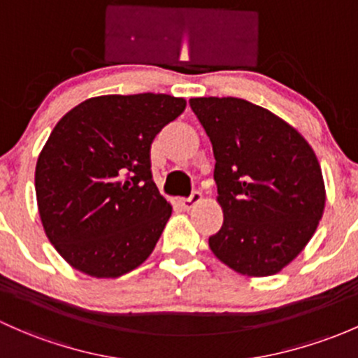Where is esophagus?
<instances>
[{
	"instance_id": "1",
	"label": "esophagus",
	"mask_w": 358,
	"mask_h": 358,
	"mask_svg": "<svg viewBox=\"0 0 358 358\" xmlns=\"http://www.w3.org/2000/svg\"><path fill=\"white\" fill-rule=\"evenodd\" d=\"M201 201H202L201 192H194V194H192L189 199H180L178 204L183 210H190L192 208H194V206H197Z\"/></svg>"
}]
</instances>
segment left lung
I'll return each mask as SVG.
<instances>
[{
	"label": "left lung",
	"mask_w": 358,
	"mask_h": 358,
	"mask_svg": "<svg viewBox=\"0 0 358 358\" xmlns=\"http://www.w3.org/2000/svg\"><path fill=\"white\" fill-rule=\"evenodd\" d=\"M213 144L223 227L209 248L248 278L283 271L314 236L326 206L321 164L299 130L238 97H192Z\"/></svg>",
	"instance_id": "8db88e82"
}]
</instances>
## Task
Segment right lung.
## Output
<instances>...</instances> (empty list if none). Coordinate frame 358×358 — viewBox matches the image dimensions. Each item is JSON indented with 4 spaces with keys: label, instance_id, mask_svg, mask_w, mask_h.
Returning <instances> with one entry per match:
<instances>
[{
    "label": "right lung",
    "instance_id": "1",
    "mask_svg": "<svg viewBox=\"0 0 358 358\" xmlns=\"http://www.w3.org/2000/svg\"><path fill=\"white\" fill-rule=\"evenodd\" d=\"M168 94L90 97L56 123L36 164L41 223L73 269L120 278L152 254L171 204L150 175V144L185 111Z\"/></svg>",
    "mask_w": 358,
    "mask_h": 358
}]
</instances>
